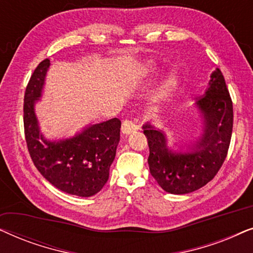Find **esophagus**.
Instances as JSON below:
<instances>
[{"label": "esophagus", "instance_id": "obj_1", "mask_svg": "<svg viewBox=\"0 0 253 253\" xmlns=\"http://www.w3.org/2000/svg\"><path fill=\"white\" fill-rule=\"evenodd\" d=\"M137 130H138V126L136 124V122H133V121H131V120L123 121L122 132L124 134H129V133L133 132V131H137Z\"/></svg>", "mask_w": 253, "mask_h": 253}]
</instances>
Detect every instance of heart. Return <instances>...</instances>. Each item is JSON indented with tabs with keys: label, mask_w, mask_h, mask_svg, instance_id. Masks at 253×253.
I'll return each instance as SVG.
<instances>
[{
	"label": "heart",
	"mask_w": 253,
	"mask_h": 253,
	"mask_svg": "<svg viewBox=\"0 0 253 253\" xmlns=\"http://www.w3.org/2000/svg\"><path fill=\"white\" fill-rule=\"evenodd\" d=\"M157 71V64L151 60L143 61L136 65V74L138 76H141V77H147V76L154 75ZM176 85H177V75H176L175 72H171V74L166 76V77L160 82V84L158 85L157 91H155L153 95L154 105L157 107L164 105V103L170 98Z\"/></svg>",
	"instance_id": "b5f03b06"
}]
</instances>
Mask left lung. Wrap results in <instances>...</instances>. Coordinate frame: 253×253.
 Instances as JSON below:
<instances>
[{
  "mask_svg": "<svg viewBox=\"0 0 253 253\" xmlns=\"http://www.w3.org/2000/svg\"><path fill=\"white\" fill-rule=\"evenodd\" d=\"M204 119V133L189 152H172L164 131L143 126L150 147L151 175L165 191L185 195L196 191L220 170L233 132V101L220 69L211 75L209 87L196 102Z\"/></svg>",
  "mask_w": 253,
  "mask_h": 253,
  "instance_id": "left-lung-1",
  "label": "left lung"
}]
</instances>
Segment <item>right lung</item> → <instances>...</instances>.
I'll use <instances>...</instances> for the list:
<instances>
[{"mask_svg": "<svg viewBox=\"0 0 253 253\" xmlns=\"http://www.w3.org/2000/svg\"><path fill=\"white\" fill-rule=\"evenodd\" d=\"M50 65L46 58L31 76L24 95V131L34 166L55 188L69 195L91 197L103 188L120 141L121 121L112 119L85 127L75 137L47 140L34 113Z\"/></svg>", "mask_w": 253, "mask_h": 253, "instance_id": "obj_1", "label": "right lung"}]
</instances>
